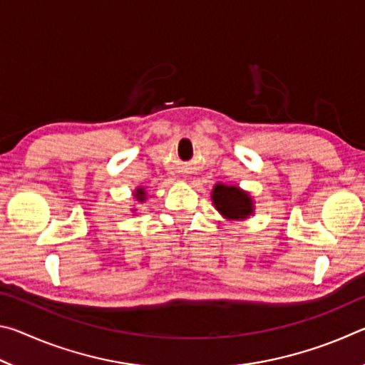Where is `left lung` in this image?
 I'll return each mask as SVG.
<instances>
[{
  "mask_svg": "<svg viewBox=\"0 0 365 365\" xmlns=\"http://www.w3.org/2000/svg\"><path fill=\"white\" fill-rule=\"evenodd\" d=\"M212 201L217 211L227 219H246L252 212L251 197L237 187L215 185Z\"/></svg>",
  "mask_w": 365,
  "mask_h": 365,
  "instance_id": "left-lung-1",
  "label": "left lung"
}]
</instances>
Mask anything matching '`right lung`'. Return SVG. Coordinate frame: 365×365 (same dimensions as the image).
<instances>
[{
  "instance_id": "right-lung-1",
  "label": "right lung",
  "mask_w": 365,
  "mask_h": 365,
  "mask_svg": "<svg viewBox=\"0 0 365 365\" xmlns=\"http://www.w3.org/2000/svg\"><path fill=\"white\" fill-rule=\"evenodd\" d=\"M137 197L140 201H145V193H143V190H137Z\"/></svg>"
}]
</instances>
